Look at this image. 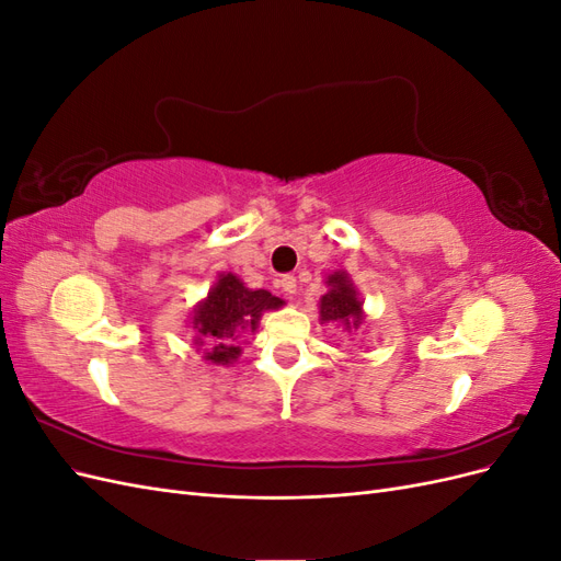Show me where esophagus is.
<instances>
[{"instance_id": "34e87169", "label": "esophagus", "mask_w": 561, "mask_h": 561, "mask_svg": "<svg viewBox=\"0 0 561 561\" xmlns=\"http://www.w3.org/2000/svg\"><path fill=\"white\" fill-rule=\"evenodd\" d=\"M278 285H280V290L285 293V295H297V278L295 276H283L280 280H278Z\"/></svg>"}]
</instances>
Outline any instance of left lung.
<instances>
[{
  "label": "left lung",
  "instance_id": "left-lung-1",
  "mask_svg": "<svg viewBox=\"0 0 561 561\" xmlns=\"http://www.w3.org/2000/svg\"><path fill=\"white\" fill-rule=\"evenodd\" d=\"M325 283L328 293L320 297V322H332V325H342L344 330L355 332L365 322V313L353 280L346 271H334Z\"/></svg>",
  "mask_w": 561,
  "mask_h": 561
}]
</instances>
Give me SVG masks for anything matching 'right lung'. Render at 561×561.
Here are the masks:
<instances>
[{"label":"right lung","instance_id":"1","mask_svg":"<svg viewBox=\"0 0 561 561\" xmlns=\"http://www.w3.org/2000/svg\"><path fill=\"white\" fill-rule=\"evenodd\" d=\"M283 299L268 290H250L236 274H219L208 297L194 309V344L203 346V358L229 365L241 355L239 339L257 330L264 311L283 307Z\"/></svg>","mask_w":561,"mask_h":561}]
</instances>
